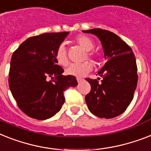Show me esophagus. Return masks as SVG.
Listing matches in <instances>:
<instances>
[{"instance_id":"esophagus-1","label":"esophagus","mask_w":151,"mask_h":151,"mask_svg":"<svg viewBox=\"0 0 151 151\" xmlns=\"http://www.w3.org/2000/svg\"><path fill=\"white\" fill-rule=\"evenodd\" d=\"M76 79H77V82H78V83H80V82L83 80V79H82V78H80V77H77Z\"/></svg>"}]
</instances>
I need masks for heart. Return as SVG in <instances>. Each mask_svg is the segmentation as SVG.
<instances>
[{
	"label": "heart",
	"instance_id": "obj_1",
	"mask_svg": "<svg viewBox=\"0 0 151 151\" xmlns=\"http://www.w3.org/2000/svg\"><path fill=\"white\" fill-rule=\"evenodd\" d=\"M76 43L83 48V50L87 51V56L89 58H94L96 57V54L93 52H90L94 47V43L90 37L86 36H78L75 40ZM55 59L56 62L60 65L65 66L68 64V58L66 54L65 46L64 43H61L58 46L55 53ZM93 65L90 61H85L81 64H72L70 65L68 68L65 69V74L68 76L76 77H83L85 75L92 70Z\"/></svg>",
	"mask_w": 151,
	"mask_h": 151
}]
</instances>
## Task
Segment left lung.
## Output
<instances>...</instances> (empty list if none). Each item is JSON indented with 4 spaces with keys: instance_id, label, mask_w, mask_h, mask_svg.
Here are the masks:
<instances>
[{
    "instance_id": "left-lung-1",
    "label": "left lung",
    "mask_w": 151,
    "mask_h": 151,
    "mask_svg": "<svg viewBox=\"0 0 151 151\" xmlns=\"http://www.w3.org/2000/svg\"><path fill=\"white\" fill-rule=\"evenodd\" d=\"M98 37L107 61L98 72L102 78L86 79L91 86L85 97L90 112L99 118L112 119L125 111L133 99L137 85L136 58L129 46L114 32L101 29L83 30Z\"/></svg>"
}]
</instances>
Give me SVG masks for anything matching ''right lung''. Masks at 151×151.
<instances>
[{"mask_svg": "<svg viewBox=\"0 0 151 151\" xmlns=\"http://www.w3.org/2000/svg\"><path fill=\"white\" fill-rule=\"evenodd\" d=\"M68 32L43 33L28 38L13 53L8 83L19 108L28 116L45 120L60 111L64 91L78 85L75 76H63L55 53Z\"/></svg>", "mask_w": 151, "mask_h": 151, "instance_id": "add662e5", "label": "right lung"}]
</instances>
